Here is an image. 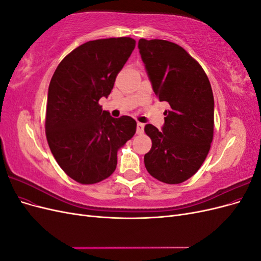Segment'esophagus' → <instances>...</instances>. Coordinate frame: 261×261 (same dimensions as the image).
I'll list each match as a JSON object with an SVG mask.
<instances>
[{"instance_id":"34e87169","label":"esophagus","mask_w":261,"mask_h":261,"mask_svg":"<svg viewBox=\"0 0 261 261\" xmlns=\"http://www.w3.org/2000/svg\"><path fill=\"white\" fill-rule=\"evenodd\" d=\"M144 127H145V124L138 122L137 123V134L138 135H141V134L144 133Z\"/></svg>"}]
</instances>
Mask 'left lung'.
<instances>
[{"label":"left lung","mask_w":261,"mask_h":261,"mask_svg":"<svg viewBox=\"0 0 261 261\" xmlns=\"http://www.w3.org/2000/svg\"><path fill=\"white\" fill-rule=\"evenodd\" d=\"M138 49L154 93L170 105L162 130L147 124L152 141L145 154L149 174L167 184L191 178L206 160L213 139L215 100L207 74L176 43L140 39Z\"/></svg>","instance_id":"left-lung-1"}]
</instances>
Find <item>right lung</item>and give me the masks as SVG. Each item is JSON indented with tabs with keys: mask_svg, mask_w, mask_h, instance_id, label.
<instances>
[{
	"mask_svg": "<svg viewBox=\"0 0 261 261\" xmlns=\"http://www.w3.org/2000/svg\"><path fill=\"white\" fill-rule=\"evenodd\" d=\"M135 45L129 37L88 41L68 53L51 78L46 140L61 169L78 183L108 178L115 171L118 149L135 135L134 118H114L99 105Z\"/></svg>",
	"mask_w": 261,
	"mask_h": 261,
	"instance_id": "1",
	"label": "right lung"
}]
</instances>
